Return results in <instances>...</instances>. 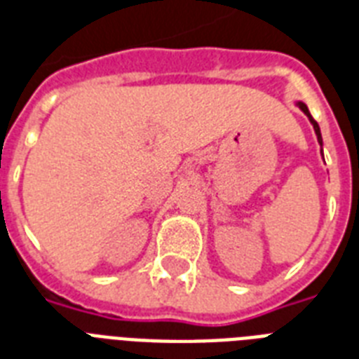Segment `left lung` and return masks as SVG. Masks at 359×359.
<instances>
[{
    "instance_id": "8db88e82",
    "label": "left lung",
    "mask_w": 359,
    "mask_h": 359,
    "mask_svg": "<svg viewBox=\"0 0 359 359\" xmlns=\"http://www.w3.org/2000/svg\"><path fill=\"white\" fill-rule=\"evenodd\" d=\"M296 106H298V108L302 109V111H304V114L307 115V119H309V123L313 124V130H315V134H317V140H318V143H320V147H323V135H320V128H318V124H317V121L313 119L311 117V114H309V109H307V106L304 102H296Z\"/></svg>"
}]
</instances>
